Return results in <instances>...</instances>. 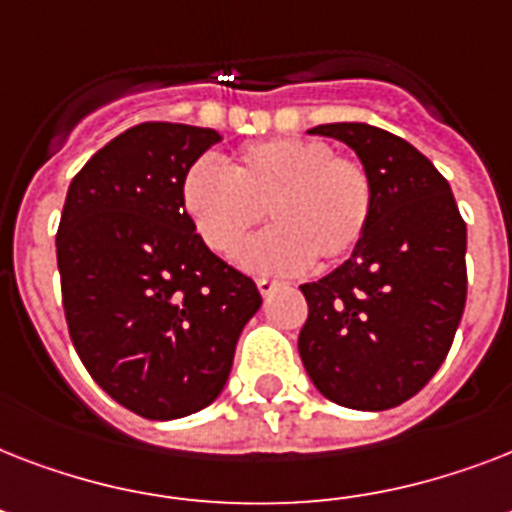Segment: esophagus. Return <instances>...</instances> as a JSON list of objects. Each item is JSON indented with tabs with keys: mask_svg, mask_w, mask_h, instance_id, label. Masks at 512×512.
<instances>
[{
	"mask_svg": "<svg viewBox=\"0 0 512 512\" xmlns=\"http://www.w3.org/2000/svg\"><path fill=\"white\" fill-rule=\"evenodd\" d=\"M276 287H279V281L276 279H268V276H260V279H257V289H260V295L263 297L273 295V289Z\"/></svg>",
	"mask_w": 512,
	"mask_h": 512,
	"instance_id": "1",
	"label": "esophagus"
}]
</instances>
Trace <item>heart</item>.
<instances>
[{
	"label": "heart",
	"instance_id": "obj_1",
	"mask_svg": "<svg viewBox=\"0 0 512 512\" xmlns=\"http://www.w3.org/2000/svg\"><path fill=\"white\" fill-rule=\"evenodd\" d=\"M180 204L199 239L223 257L241 247L265 209L273 228L241 252V265L292 273L311 260L337 263L361 244L372 183L361 164L332 156L321 140L273 138L244 146L225 170L207 159L193 164Z\"/></svg>",
	"mask_w": 512,
	"mask_h": 512
}]
</instances>
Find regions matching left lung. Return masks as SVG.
Here are the masks:
<instances>
[{"instance_id":"8db88e82","label":"left lung","mask_w":512,"mask_h":512,"mask_svg":"<svg viewBox=\"0 0 512 512\" xmlns=\"http://www.w3.org/2000/svg\"><path fill=\"white\" fill-rule=\"evenodd\" d=\"M308 132L353 148L372 183V217L340 268L300 287L308 321L297 350L324 398L358 412L393 409L428 385L452 348L468 295V228L449 183L404 138L364 122Z\"/></svg>"}]
</instances>
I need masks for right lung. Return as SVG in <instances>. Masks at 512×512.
Returning a JSON list of instances; mask_svg holds the SVG:
<instances>
[{"mask_svg":"<svg viewBox=\"0 0 512 512\" xmlns=\"http://www.w3.org/2000/svg\"><path fill=\"white\" fill-rule=\"evenodd\" d=\"M220 132L146 122L71 180L58 247L74 348L108 396L146 420L201 412L223 393L263 297L193 231L180 183Z\"/></svg>","mask_w":512,"mask_h":512,"instance_id":"add662e5","label":"right lung"}]
</instances>
